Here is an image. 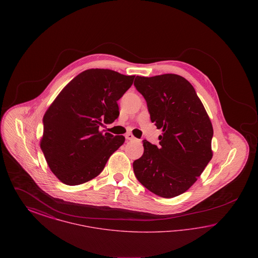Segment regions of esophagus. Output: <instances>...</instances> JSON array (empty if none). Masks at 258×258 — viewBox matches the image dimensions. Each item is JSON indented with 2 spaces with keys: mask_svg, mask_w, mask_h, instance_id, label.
I'll list each match as a JSON object with an SVG mask.
<instances>
[{
  "mask_svg": "<svg viewBox=\"0 0 258 258\" xmlns=\"http://www.w3.org/2000/svg\"><path fill=\"white\" fill-rule=\"evenodd\" d=\"M125 139H126V140H135L136 138H135V136L132 135L131 133H128V134L125 135Z\"/></svg>",
  "mask_w": 258,
  "mask_h": 258,
  "instance_id": "obj_1",
  "label": "esophagus"
}]
</instances>
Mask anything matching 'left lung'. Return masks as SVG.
<instances>
[{
    "label": "left lung",
    "instance_id": "8db88e82",
    "mask_svg": "<svg viewBox=\"0 0 258 258\" xmlns=\"http://www.w3.org/2000/svg\"><path fill=\"white\" fill-rule=\"evenodd\" d=\"M152 123L162 130L160 145L143 140L134 162L137 180L153 194L171 198L186 191L212 160L213 126L192 85L177 74L136 76Z\"/></svg>",
    "mask_w": 258,
    "mask_h": 258
}]
</instances>
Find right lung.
Here are the masks:
<instances>
[{
  "mask_svg": "<svg viewBox=\"0 0 258 258\" xmlns=\"http://www.w3.org/2000/svg\"><path fill=\"white\" fill-rule=\"evenodd\" d=\"M128 76L103 69L87 70L62 89L43 116L40 148L51 171L63 184L97 177L123 135L100 132L119 117L117 101L133 85Z\"/></svg>",
  "mask_w": 258,
  "mask_h": 258,
  "instance_id": "add662e5",
  "label": "right lung"
}]
</instances>
